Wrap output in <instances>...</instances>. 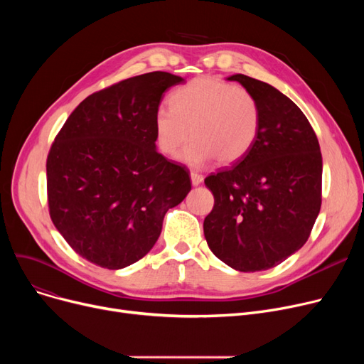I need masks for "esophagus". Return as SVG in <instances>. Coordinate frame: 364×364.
<instances>
[{
	"label": "esophagus",
	"instance_id": "obj_1",
	"mask_svg": "<svg viewBox=\"0 0 364 364\" xmlns=\"http://www.w3.org/2000/svg\"><path fill=\"white\" fill-rule=\"evenodd\" d=\"M190 178H192L193 186H199L203 183V176L198 174V172H192V174H190Z\"/></svg>",
	"mask_w": 364,
	"mask_h": 364
}]
</instances>
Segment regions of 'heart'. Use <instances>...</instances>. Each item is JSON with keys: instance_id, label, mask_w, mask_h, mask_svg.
Here are the masks:
<instances>
[{"instance_id": "b5f03b06", "label": "heart", "mask_w": 364, "mask_h": 364, "mask_svg": "<svg viewBox=\"0 0 364 364\" xmlns=\"http://www.w3.org/2000/svg\"><path fill=\"white\" fill-rule=\"evenodd\" d=\"M171 107H159L153 118L158 149L166 156L200 168L218 159L230 165L245 158L254 147L261 114L254 95L211 76H199L177 88L169 97Z\"/></svg>"}]
</instances>
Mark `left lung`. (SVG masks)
<instances>
[{"label":"left lung","instance_id":"8db88e82","mask_svg":"<svg viewBox=\"0 0 364 364\" xmlns=\"http://www.w3.org/2000/svg\"><path fill=\"white\" fill-rule=\"evenodd\" d=\"M227 81L254 95L261 125L245 158L205 180L215 202L203 233L232 269L269 270L301 250L320 213V146L305 114L277 88L242 73Z\"/></svg>","mask_w":364,"mask_h":364}]
</instances>
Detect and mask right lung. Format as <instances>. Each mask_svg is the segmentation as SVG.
I'll list each match as a JSON object with an SVG mask.
<instances>
[{"instance_id": "obj_1", "label": "right lung", "mask_w": 364, "mask_h": 364, "mask_svg": "<svg viewBox=\"0 0 364 364\" xmlns=\"http://www.w3.org/2000/svg\"><path fill=\"white\" fill-rule=\"evenodd\" d=\"M181 76L149 72L80 103L50 149V217L72 250L109 270L155 246L169 208L192 190L184 166L156 150L153 118Z\"/></svg>"}]
</instances>
